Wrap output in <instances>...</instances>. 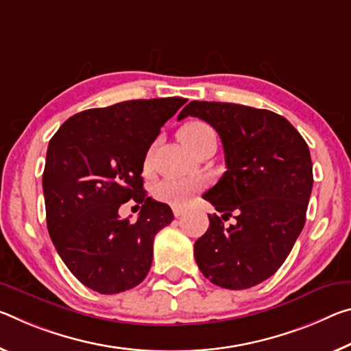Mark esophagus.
Listing matches in <instances>:
<instances>
[{
    "instance_id": "34e87169",
    "label": "esophagus",
    "mask_w": 351,
    "mask_h": 351,
    "mask_svg": "<svg viewBox=\"0 0 351 351\" xmlns=\"http://www.w3.org/2000/svg\"><path fill=\"white\" fill-rule=\"evenodd\" d=\"M182 214H184V209H181V208H173V215H175V217H181Z\"/></svg>"
}]
</instances>
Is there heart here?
<instances>
[{
    "label": "heart",
    "mask_w": 351,
    "mask_h": 351,
    "mask_svg": "<svg viewBox=\"0 0 351 351\" xmlns=\"http://www.w3.org/2000/svg\"><path fill=\"white\" fill-rule=\"evenodd\" d=\"M178 136H180L181 142L186 147H189L195 153L209 137L215 136V132L213 126L206 123V121L192 120L187 121L186 125H182ZM149 164H152V152L147 153L145 160H143L145 170L149 169ZM199 187H202V181L198 178H169V180L158 182L153 193L159 202L171 204L175 208H182V206H186L191 202Z\"/></svg>",
    "instance_id": "b5f03b06"
}]
</instances>
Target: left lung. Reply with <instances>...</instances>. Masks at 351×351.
<instances>
[{
  "mask_svg": "<svg viewBox=\"0 0 351 351\" xmlns=\"http://www.w3.org/2000/svg\"><path fill=\"white\" fill-rule=\"evenodd\" d=\"M198 117L219 132L226 171L203 198L237 215L223 226L209 215V228L193 245L202 274L214 285L241 291L280 269L306 221L313 162L308 143L285 117L267 109L215 101H191L178 115Z\"/></svg>",
  "mask_w": 351,
  "mask_h": 351,
  "instance_id": "1",
  "label": "left lung"
}]
</instances>
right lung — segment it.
Returning <instances> with one entry per match:
<instances>
[{
  "label": "right lung",
  "instance_id": "obj_1",
  "mask_svg": "<svg viewBox=\"0 0 351 351\" xmlns=\"http://www.w3.org/2000/svg\"><path fill=\"white\" fill-rule=\"evenodd\" d=\"M187 101L131 99L70 117L48 143L43 170L47 226L69 270L92 291L112 295L145 280L153 241L170 225V206L147 197L143 160L160 128ZM142 204L136 224L119 206Z\"/></svg>",
  "mask_w": 351,
  "mask_h": 351
}]
</instances>
